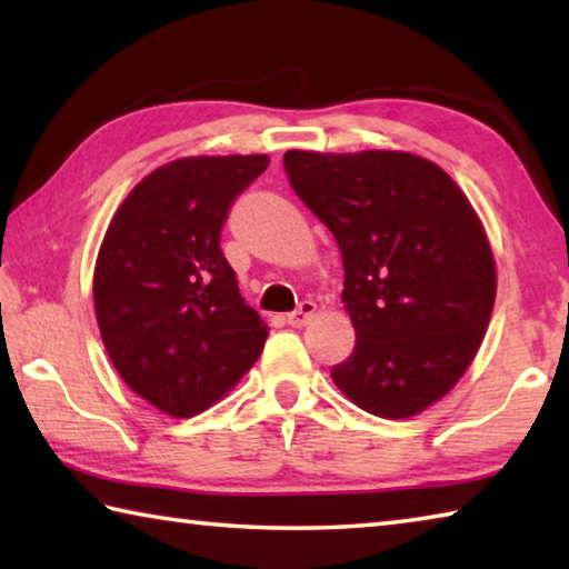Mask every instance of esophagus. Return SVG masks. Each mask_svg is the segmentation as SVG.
Returning <instances> with one entry per match:
<instances>
[{"mask_svg": "<svg viewBox=\"0 0 569 569\" xmlns=\"http://www.w3.org/2000/svg\"><path fill=\"white\" fill-rule=\"evenodd\" d=\"M316 316V303L313 301H303L298 303L296 311H291L286 316V323L293 326V329H301V326H306L308 321H311Z\"/></svg>", "mask_w": 569, "mask_h": 569, "instance_id": "obj_1", "label": "esophagus"}]
</instances>
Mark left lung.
<instances>
[{
	"label": "left lung",
	"mask_w": 569,
	"mask_h": 569,
	"mask_svg": "<svg viewBox=\"0 0 569 569\" xmlns=\"http://www.w3.org/2000/svg\"><path fill=\"white\" fill-rule=\"evenodd\" d=\"M283 168L341 250L356 346L333 383L383 419L431 407L469 369L495 306V258L475 208L411 152L288 150Z\"/></svg>",
	"instance_id": "obj_1"
}]
</instances>
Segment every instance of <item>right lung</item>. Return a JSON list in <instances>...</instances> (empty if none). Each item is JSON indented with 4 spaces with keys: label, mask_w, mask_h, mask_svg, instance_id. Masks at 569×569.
I'll list each match as a JSON object with an SVG mask.
<instances>
[{
    "label": "right lung",
    "mask_w": 569,
    "mask_h": 569,
    "mask_svg": "<svg viewBox=\"0 0 569 569\" xmlns=\"http://www.w3.org/2000/svg\"><path fill=\"white\" fill-rule=\"evenodd\" d=\"M266 156L180 158L152 170L110 220L94 266V313L128 387L188 419L236 387L268 326L220 250L233 200Z\"/></svg>",
    "instance_id": "right-lung-1"
}]
</instances>
